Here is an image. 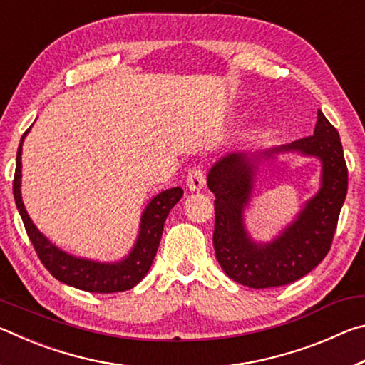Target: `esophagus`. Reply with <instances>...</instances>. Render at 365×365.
Listing matches in <instances>:
<instances>
[{
  "label": "esophagus",
  "instance_id": "esophagus-1",
  "mask_svg": "<svg viewBox=\"0 0 365 365\" xmlns=\"http://www.w3.org/2000/svg\"><path fill=\"white\" fill-rule=\"evenodd\" d=\"M187 185L191 191H200L206 185V174L200 168H195L188 172Z\"/></svg>",
  "mask_w": 365,
  "mask_h": 365
}]
</instances>
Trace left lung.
Returning a JSON list of instances; mask_svg holds the SVG:
<instances>
[{
	"label": "left lung",
	"mask_w": 365,
	"mask_h": 365,
	"mask_svg": "<svg viewBox=\"0 0 365 365\" xmlns=\"http://www.w3.org/2000/svg\"><path fill=\"white\" fill-rule=\"evenodd\" d=\"M287 150L314 155L323 163L321 190L279 237L270 244H256L245 232L242 211L250 199L258 158ZM207 187L215 196V257L225 274L256 289L288 285L316 269L330 251L348 191L339 133L319 110L311 137L255 154H227L209 170Z\"/></svg>",
	"instance_id": "obj_1"
}]
</instances>
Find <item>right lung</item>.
I'll return each instance as SVG.
<instances>
[{
    "instance_id": "1",
    "label": "right lung",
    "mask_w": 365,
    "mask_h": 365,
    "mask_svg": "<svg viewBox=\"0 0 365 365\" xmlns=\"http://www.w3.org/2000/svg\"><path fill=\"white\" fill-rule=\"evenodd\" d=\"M30 130V128H29ZM29 130L22 135L19 150L16 158V174L12 182V191L17 211H19L24 227L29 235L30 242L38 255L41 264L49 270L54 279L66 283V285L76 287L78 289L90 293H117L133 288L137 283L145 279L159 248L160 237H163L164 222L168 219L170 209L174 207L183 195L180 187L165 190L158 196H154L150 205L145 207L141 215L140 233L137 243L130 251V255L123 257L119 262H96L90 259L76 257L67 255L66 251L59 250L53 245L45 235L38 232L32 219L29 217L26 206L21 196V177H22V141Z\"/></svg>"
}]
</instances>
